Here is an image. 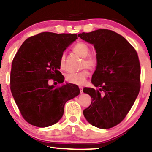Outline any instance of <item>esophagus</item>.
I'll use <instances>...</instances> for the list:
<instances>
[{
    "mask_svg": "<svg viewBox=\"0 0 152 152\" xmlns=\"http://www.w3.org/2000/svg\"><path fill=\"white\" fill-rule=\"evenodd\" d=\"M79 88H80V93L82 94V92H83V87H82V86H79Z\"/></svg>",
    "mask_w": 152,
    "mask_h": 152,
    "instance_id": "esophagus-1",
    "label": "esophagus"
}]
</instances>
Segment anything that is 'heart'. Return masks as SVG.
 Wrapping results in <instances>:
<instances>
[{"label": "heart", "mask_w": 152, "mask_h": 152, "mask_svg": "<svg viewBox=\"0 0 152 152\" xmlns=\"http://www.w3.org/2000/svg\"><path fill=\"white\" fill-rule=\"evenodd\" d=\"M73 52L83 58L82 62V68L84 69L80 72L77 73H68L66 76V80L68 83L76 84V85H83L86 83V80L90 75V72L88 68L91 70H95L98 65V60L96 54H91L90 47L85 42H79L74 45L72 48ZM65 53L61 55L60 59L61 66L64 67L65 63Z\"/></svg>", "instance_id": "obj_1"}]
</instances>
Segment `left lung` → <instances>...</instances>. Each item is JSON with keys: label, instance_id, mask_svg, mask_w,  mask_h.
Returning a JSON list of instances; mask_svg holds the SVG:
<instances>
[{"label": "left lung", "instance_id": "8db88e82", "mask_svg": "<svg viewBox=\"0 0 152 152\" xmlns=\"http://www.w3.org/2000/svg\"><path fill=\"white\" fill-rule=\"evenodd\" d=\"M93 44L98 65L91 82L98 89L84 88L91 97L83 111L86 119L102 129L112 128L123 121L140 89V64L134 47L123 36L108 29H98L78 35Z\"/></svg>", "mask_w": 152, "mask_h": 152}]
</instances>
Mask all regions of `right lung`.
<instances>
[{"label":"right lung","mask_w":152,"mask_h":152,"mask_svg":"<svg viewBox=\"0 0 152 152\" xmlns=\"http://www.w3.org/2000/svg\"><path fill=\"white\" fill-rule=\"evenodd\" d=\"M77 39L71 33L42 32L26 39L12 63L10 89L23 119L31 125L47 127L62 117L68 100L78 96L77 85L50 86L52 79L64 82L59 71L65 50Z\"/></svg>","instance_id":"obj_1"}]
</instances>
